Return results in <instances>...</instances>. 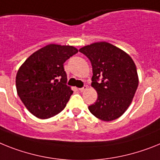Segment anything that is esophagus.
<instances>
[{
	"label": "esophagus",
	"instance_id": "esophagus-1",
	"mask_svg": "<svg viewBox=\"0 0 160 160\" xmlns=\"http://www.w3.org/2000/svg\"><path fill=\"white\" fill-rule=\"evenodd\" d=\"M87 88H88V86H87V85H84V87H82V88H78V89H79V91H80V92H84V91L86 90Z\"/></svg>",
	"mask_w": 160,
	"mask_h": 160
}]
</instances>
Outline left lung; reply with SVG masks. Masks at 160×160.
<instances>
[{
    "mask_svg": "<svg viewBox=\"0 0 160 160\" xmlns=\"http://www.w3.org/2000/svg\"><path fill=\"white\" fill-rule=\"evenodd\" d=\"M79 51L90 60L91 86L98 92L96 102L88 110L103 121L118 119L132 102L139 83L133 60L121 49L105 41L92 43ZM99 77L102 81L98 83Z\"/></svg>",
    "mask_w": 160,
    "mask_h": 160,
    "instance_id": "left-lung-1",
    "label": "left lung"
}]
</instances>
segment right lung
Returning a JSON list of instances; mask_svg holds the SVG:
<instances>
[{
  "instance_id": "1",
  "label": "right lung",
  "mask_w": 160,
  "mask_h": 160,
  "mask_svg": "<svg viewBox=\"0 0 160 160\" xmlns=\"http://www.w3.org/2000/svg\"><path fill=\"white\" fill-rule=\"evenodd\" d=\"M78 49L71 45L49 44L38 49L21 65L16 75L18 97L31 113L49 119L65 108L73 93L63 63Z\"/></svg>"
}]
</instances>
